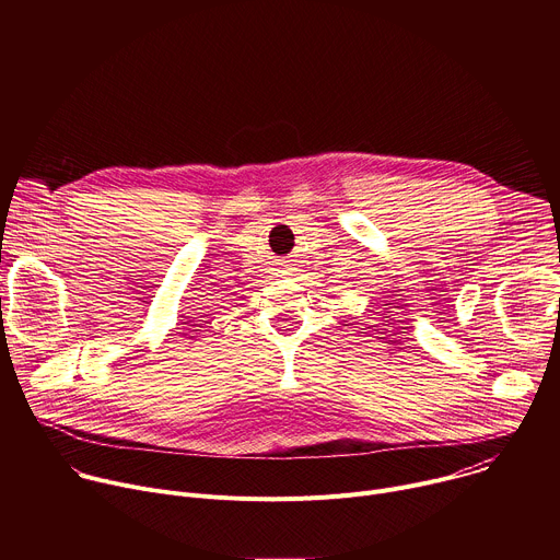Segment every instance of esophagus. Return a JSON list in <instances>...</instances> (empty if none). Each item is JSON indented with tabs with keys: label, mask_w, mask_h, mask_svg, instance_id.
I'll use <instances>...</instances> for the list:
<instances>
[{
	"label": "esophagus",
	"mask_w": 560,
	"mask_h": 560,
	"mask_svg": "<svg viewBox=\"0 0 560 560\" xmlns=\"http://www.w3.org/2000/svg\"><path fill=\"white\" fill-rule=\"evenodd\" d=\"M279 272L281 275H292L294 272V264H292V259H279Z\"/></svg>",
	"instance_id": "obj_1"
}]
</instances>
